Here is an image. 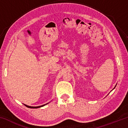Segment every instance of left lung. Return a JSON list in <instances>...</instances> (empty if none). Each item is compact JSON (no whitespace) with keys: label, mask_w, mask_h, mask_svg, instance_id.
<instances>
[{"label":"left lung","mask_w":128,"mask_h":128,"mask_svg":"<svg viewBox=\"0 0 128 128\" xmlns=\"http://www.w3.org/2000/svg\"><path fill=\"white\" fill-rule=\"evenodd\" d=\"M116 86H114V88H115V87H116ZM114 89H113V90H114Z\"/></svg>","instance_id":"obj_1"}]
</instances>
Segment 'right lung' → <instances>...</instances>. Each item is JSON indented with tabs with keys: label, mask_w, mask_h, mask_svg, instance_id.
Segmentation results:
<instances>
[{
	"label": "right lung",
	"mask_w": 128,
	"mask_h": 128,
	"mask_svg": "<svg viewBox=\"0 0 128 128\" xmlns=\"http://www.w3.org/2000/svg\"><path fill=\"white\" fill-rule=\"evenodd\" d=\"M50 103V102H49ZM49 103H47L46 104H43V105H42V106H36V107H32V106H28V105H26L25 104H24V105H25L26 107H27L28 108H40V107H43V106H44L45 105L47 104H48Z\"/></svg>",
	"instance_id": "right-lung-1"
}]
</instances>
